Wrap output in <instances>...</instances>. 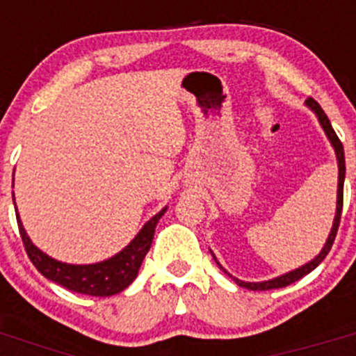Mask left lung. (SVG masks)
Returning <instances> with one entry per match:
<instances>
[{"label": "left lung", "mask_w": 356, "mask_h": 356, "mask_svg": "<svg viewBox=\"0 0 356 356\" xmlns=\"http://www.w3.org/2000/svg\"><path fill=\"white\" fill-rule=\"evenodd\" d=\"M305 105L308 106V108L312 110L314 114H316L317 121H319L321 128L325 130L326 137H328L330 144H332L333 151H335V156H337V168H339V180H337V209H335V217H333V225H332V229H330L328 234V238H326L325 246H323V250L319 251V253L314 257L310 262L303 264L301 267H296V269H292V271L285 273V275H280L276 276V278H271V280H266V282H242V280L235 278V276L229 275L228 271H226L225 267L219 264V260L216 259V254L212 253V250H210V253H212L213 260H216V264L219 266V269H222V271L226 273V275L229 276V278L234 280L235 284L238 285V287H244L248 289V291H269V289H282V287H287V285L294 284V282H298V280L303 278L305 275H308V273H312L314 269H316L317 266H319L323 260H325V257L328 254V251L332 250V244L333 241H335V235H337V229H339V222H341V213H342V194H344V178H346V160H344V147H342V143L339 140L337 134L333 131L332 128V122H330V119L326 118L325 110L321 108L319 103L316 102V99H312V97H308L307 102H305Z\"/></svg>", "instance_id": "obj_1"}]
</instances>
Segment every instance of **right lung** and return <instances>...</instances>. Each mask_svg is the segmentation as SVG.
<instances>
[{
	"label": "right lung",
	"mask_w": 356,
	"mask_h": 356,
	"mask_svg": "<svg viewBox=\"0 0 356 356\" xmlns=\"http://www.w3.org/2000/svg\"><path fill=\"white\" fill-rule=\"evenodd\" d=\"M165 210H168V207H163L159 213L151 217L149 221L139 229V234L131 238L127 248H122L119 253H115L110 259L94 264H67L53 259L31 242L23 222H21L19 212H15V217H17L19 234L23 238L24 250H26L31 264L37 267V271L44 278L51 280L55 284L62 285L72 292H78V294L106 298V296H114L124 291L137 278L140 264H143L144 257L151 248V242H153L156 225H159L160 217L165 213Z\"/></svg>",
	"instance_id": "right-lung-1"
}]
</instances>
